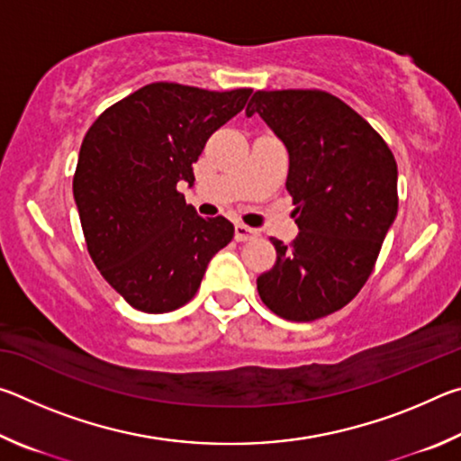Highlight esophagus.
I'll use <instances>...</instances> for the list:
<instances>
[{"label":"esophagus","instance_id":"1","mask_svg":"<svg viewBox=\"0 0 461 461\" xmlns=\"http://www.w3.org/2000/svg\"><path fill=\"white\" fill-rule=\"evenodd\" d=\"M256 238H258V230L249 228V225H244V223L236 225V240L238 241H249V240H256Z\"/></svg>","mask_w":461,"mask_h":461}]
</instances>
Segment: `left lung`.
I'll return each instance as SVG.
<instances>
[{
  "instance_id": "1",
  "label": "left lung",
  "mask_w": 461,
  "mask_h": 461,
  "mask_svg": "<svg viewBox=\"0 0 461 461\" xmlns=\"http://www.w3.org/2000/svg\"><path fill=\"white\" fill-rule=\"evenodd\" d=\"M258 113L288 152L286 191L299 236L272 238L276 264L258 294L288 321H315L346 307L372 275L399 212V170L390 148L362 115L325 91H256Z\"/></svg>"
}]
</instances>
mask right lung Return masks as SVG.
Returning <instances> with one entry per match:
<instances>
[{
	"label": "right lung",
	"mask_w": 461,
	"mask_h": 461,
	"mask_svg": "<svg viewBox=\"0 0 461 461\" xmlns=\"http://www.w3.org/2000/svg\"><path fill=\"white\" fill-rule=\"evenodd\" d=\"M252 89L152 83L105 109L83 138L73 178L85 241L101 275L144 313L189 303L207 264L233 238L225 217H201L178 183L209 136L244 109Z\"/></svg>",
	"instance_id": "obj_1"
}]
</instances>
